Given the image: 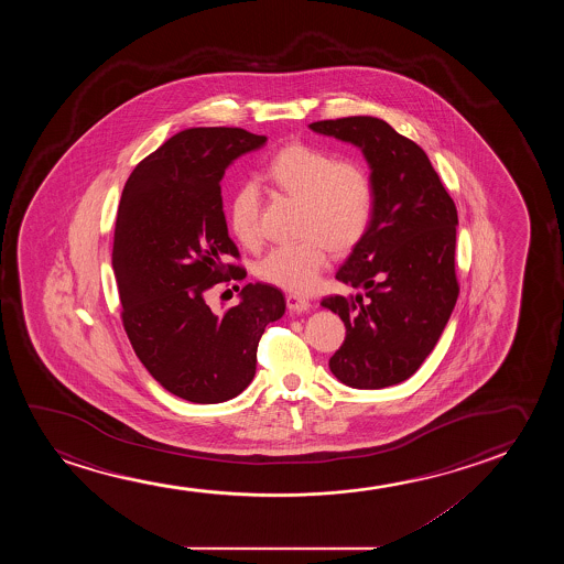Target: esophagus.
Listing matches in <instances>:
<instances>
[{
  "instance_id": "esophagus-1",
  "label": "esophagus",
  "mask_w": 564,
  "mask_h": 564,
  "mask_svg": "<svg viewBox=\"0 0 564 564\" xmlns=\"http://www.w3.org/2000/svg\"><path fill=\"white\" fill-rule=\"evenodd\" d=\"M286 308L291 310V312H296V314L306 312V310H310L308 299L299 296V294H286Z\"/></svg>"
}]
</instances>
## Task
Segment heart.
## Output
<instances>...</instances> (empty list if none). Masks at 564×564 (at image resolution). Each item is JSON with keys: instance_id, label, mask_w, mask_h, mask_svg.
Instances as JSON below:
<instances>
[{"instance_id": "heart-1", "label": "heart", "mask_w": 564, "mask_h": 564, "mask_svg": "<svg viewBox=\"0 0 564 564\" xmlns=\"http://www.w3.org/2000/svg\"><path fill=\"white\" fill-rule=\"evenodd\" d=\"M279 193L301 200L299 232L304 239L273 248L258 275L289 293H308L329 262V247L347 252L366 237L376 209V186L358 160H335L312 144H289L263 171ZM229 229L242 247L262 245V194L245 183L232 194Z\"/></svg>"}]
</instances>
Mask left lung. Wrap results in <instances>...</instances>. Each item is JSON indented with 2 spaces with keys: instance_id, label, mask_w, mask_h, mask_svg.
<instances>
[{
  "instance_id": "8db88e82",
  "label": "left lung",
  "mask_w": 564,
  "mask_h": 564,
  "mask_svg": "<svg viewBox=\"0 0 564 564\" xmlns=\"http://www.w3.org/2000/svg\"><path fill=\"white\" fill-rule=\"evenodd\" d=\"M310 129L362 148L376 186L370 229L337 271L366 299L322 301L347 327L329 368L355 389L397 386L437 345L458 299L455 202L424 150L378 117L327 119Z\"/></svg>"
}]
</instances>
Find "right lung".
<instances>
[{"instance_id": "add662e5", "label": "right lung", "mask_w": 564, "mask_h": 564, "mask_svg": "<svg viewBox=\"0 0 564 564\" xmlns=\"http://www.w3.org/2000/svg\"><path fill=\"white\" fill-rule=\"evenodd\" d=\"M265 137L239 127L173 134L124 183L113 237L121 322L134 352L163 389L200 404L229 401L256 373L265 325L285 314L278 286L248 283L240 302L214 314L206 296L247 270L229 239L221 178Z\"/></svg>"}]
</instances>
